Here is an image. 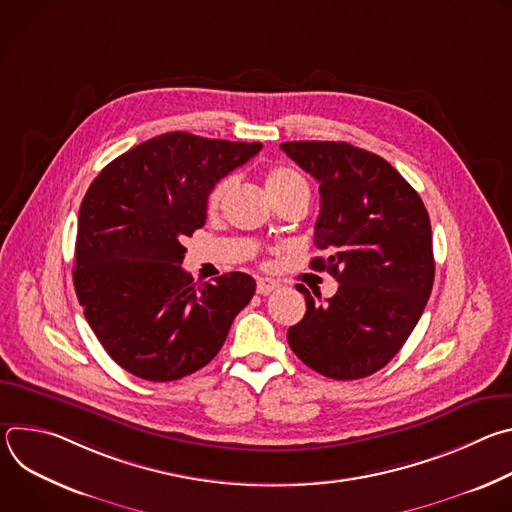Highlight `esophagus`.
Instances as JSON below:
<instances>
[{
    "label": "esophagus",
    "mask_w": 512,
    "mask_h": 512,
    "mask_svg": "<svg viewBox=\"0 0 512 512\" xmlns=\"http://www.w3.org/2000/svg\"><path fill=\"white\" fill-rule=\"evenodd\" d=\"M277 287H279V283L275 279H269V277L257 279V294H261V296H269L271 291Z\"/></svg>",
    "instance_id": "esophagus-1"
}]
</instances>
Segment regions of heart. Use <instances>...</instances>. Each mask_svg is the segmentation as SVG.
Listing matches in <instances>:
<instances>
[{
    "label": "heart",
    "instance_id": "1",
    "mask_svg": "<svg viewBox=\"0 0 512 512\" xmlns=\"http://www.w3.org/2000/svg\"><path fill=\"white\" fill-rule=\"evenodd\" d=\"M235 184V178L233 176H225L223 180H218L212 190L208 192V208L210 210H216L218 206H221L223 198L229 194V190L233 188ZM267 190L271 194V198L277 202V200H283L287 196H294V194H308L310 188H308V182L306 178L296 172L294 168H287V166H277L273 168L269 174H267Z\"/></svg>",
    "mask_w": 512,
    "mask_h": 512
}]
</instances>
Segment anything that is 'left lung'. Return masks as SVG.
<instances>
[{"instance_id": "1", "label": "left lung", "mask_w": 512, "mask_h": 512, "mask_svg": "<svg viewBox=\"0 0 512 512\" xmlns=\"http://www.w3.org/2000/svg\"><path fill=\"white\" fill-rule=\"evenodd\" d=\"M281 150L320 184L312 269L336 277L326 302L306 296L287 342L316 373L352 381L401 350L433 287L429 214L411 184L381 156L346 141H285Z\"/></svg>"}]
</instances>
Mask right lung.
Returning a JSON list of instances; mask_svg holds the SVG:
<instances>
[{"label":"right lung","instance_id":"1","mask_svg":"<svg viewBox=\"0 0 512 512\" xmlns=\"http://www.w3.org/2000/svg\"><path fill=\"white\" fill-rule=\"evenodd\" d=\"M261 148L172 131L121 154L89 186L72 281L89 326L127 373L154 383L192 375L251 302L247 273L194 283L182 243L204 227L212 186Z\"/></svg>","mask_w":512,"mask_h":512}]
</instances>
